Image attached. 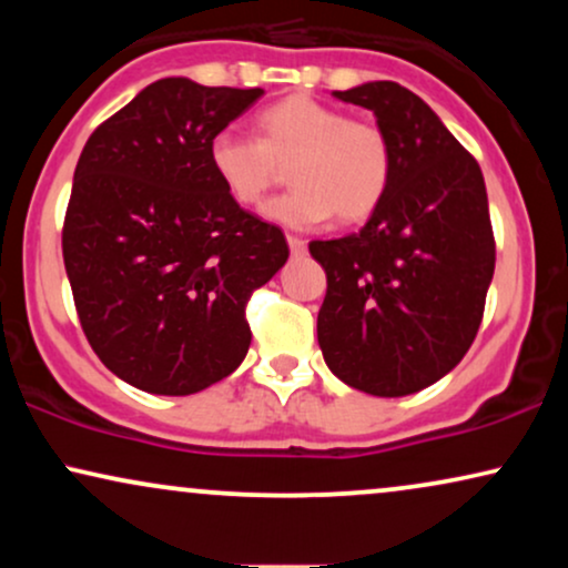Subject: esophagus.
<instances>
[{"mask_svg": "<svg viewBox=\"0 0 568 568\" xmlns=\"http://www.w3.org/2000/svg\"><path fill=\"white\" fill-rule=\"evenodd\" d=\"M286 243H290L292 255H305L307 243H305V240H302V237H297V235H286Z\"/></svg>", "mask_w": 568, "mask_h": 568, "instance_id": "esophagus-1", "label": "esophagus"}]
</instances>
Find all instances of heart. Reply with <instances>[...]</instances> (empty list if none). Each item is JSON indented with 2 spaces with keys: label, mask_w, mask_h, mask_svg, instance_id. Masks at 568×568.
Wrapping results in <instances>:
<instances>
[{
  "label": "heart",
  "mask_w": 568,
  "mask_h": 568,
  "mask_svg": "<svg viewBox=\"0 0 568 568\" xmlns=\"http://www.w3.org/2000/svg\"><path fill=\"white\" fill-rule=\"evenodd\" d=\"M261 139L237 129L216 131L209 168L240 206H258L292 165L294 189L268 201L263 216L310 230L328 222H362L383 204L393 181V144L377 123L346 119L307 95H290L258 113Z\"/></svg>",
  "instance_id": "obj_1"
}]
</instances>
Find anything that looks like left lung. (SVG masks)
<instances>
[{
  "label": "left lung",
  "mask_w": 568,
  "mask_h": 568,
  "mask_svg": "<svg viewBox=\"0 0 568 568\" xmlns=\"http://www.w3.org/2000/svg\"><path fill=\"white\" fill-rule=\"evenodd\" d=\"M333 98L375 113L393 181L359 232L310 243L328 278L317 344L348 387L400 398L455 369L478 333L496 261L484 173L398 82Z\"/></svg>",
  "instance_id": "left-lung-1"
}]
</instances>
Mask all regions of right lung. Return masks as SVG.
I'll list each match as a JSON object with an SVG mask.
<instances>
[{
  "label": "right lung",
  "mask_w": 568,
  "mask_h": 568,
  "mask_svg": "<svg viewBox=\"0 0 568 568\" xmlns=\"http://www.w3.org/2000/svg\"><path fill=\"white\" fill-rule=\"evenodd\" d=\"M263 95L152 82L92 131L74 170L61 251L100 362L154 395H193L251 346L245 305L290 258L284 232L240 209L209 142Z\"/></svg>",
  "instance_id": "right-lung-1"
}]
</instances>
